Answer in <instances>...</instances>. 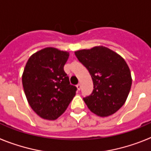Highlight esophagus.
<instances>
[{"label":"esophagus","instance_id":"obj_1","mask_svg":"<svg viewBox=\"0 0 151 151\" xmlns=\"http://www.w3.org/2000/svg\"><path fill=\"white\" fill-rule=\"evenodd\" d=\"M76 88L77 89H78V91H79L80 89H81V85H80V84H78V85H76Z\"/></svg>","mask_w":151,"mask_h":151}]
</instances>
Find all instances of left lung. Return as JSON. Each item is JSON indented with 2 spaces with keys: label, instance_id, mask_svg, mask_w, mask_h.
<instances>
[{
  "label": "left lung",
  "instance_id": "left-lung-1",
  "mask_svg": "<svg viewBox=\"0 0 151 151\" xmlns=\"http://www.w3.org/2000/svg\"><path fill=\"white\" fill-rule=\"evenodd\" d=\"M75 54L87 68L94 84L91 94L83 98L89 110L101 117L115 113L125 104L132 86L125 60L103 46L77 50Z\"/></svg>",
  "mask_w": 151,
  "mask_h": 151
}]
</instances>
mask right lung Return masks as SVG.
Segmentation results:
<instances>
[{"instance_id":"obj_1","label":"right lung","mask_w":151,"mask_h":151,"mask_svg":"<svg viewBox=\"0 0 151 151\" xmlns=\"http://www.w3.org/2000/svg\"><path fill=\"white\" fill-rule=\"evenodd\" d=\"M69 54L46 47L29 57L22 82L29 105L40 117L55 120L65 112L77 88L64 72Z\"/></svg>"}]
</instances>
